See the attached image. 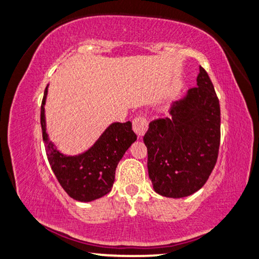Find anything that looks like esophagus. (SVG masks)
<instances>
[{"label":"esophagus","instance_id":"esophagus-1","mask_svg":"<svg viewBox=\"0 0 259 259\" xmlns=\"http://www.w3.org/2000/svg\"><path fill=\"white\" fill-rule=\"evenodd\" d=\"M133 130L139 137H142L145 135L147 130H148V120L145 117H136L133 120Z\"/></svg>","mask_w":259,"mask_h":259}]
</instances>
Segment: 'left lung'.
I'll list each match as a JSON object with an SVG mask.
<instances>
[{
  "label": "left lung",
  "instance_id": "obj_1",
  "mask_svg": "<svg viewBox=\"0 0 259 259\" xmlns=\"http://www.w3.org/2000/svg\"><path fill=\"white\" fill-rule=\"evenodd\" d=\"M169 114L150 122L143 136L148 152L147 166L155 192L182 198L205 184L220 147V104L202 67L197 86L172 104Z\"/></svg>",
  "mask_w": 259,
  "mask_h": 259
}]
</instances>
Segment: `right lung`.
<instances>
[{
    "label": "right lung",
    "instance_id": "obj_1",
    "mask_svg": "<svg viewBox=\"0 0 259 259\" xmlns=\"http://www.w3.org/2000/svg\"><path fill=\"white\" fill-rule=\"evenodd\" d=\"M47 94L48 86L41 101L40 125L49 163L58 183L71 198L80 202H91L109 194L117 165L137 139L132 129V122L112 123L84 153L75 156L63 155L47 134L44 109Z\"/></svg>",
    "mask_w": 259,
    "mask_h": 259
}]
</instances>
